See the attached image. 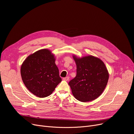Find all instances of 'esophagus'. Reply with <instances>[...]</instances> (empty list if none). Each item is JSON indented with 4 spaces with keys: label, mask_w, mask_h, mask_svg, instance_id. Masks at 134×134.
<instances>
[{
    "label": "esophagus",
    "mask_w": 134,
    "mask_h": 134,
    "mask_svg": "<svg viewBox=\"0 0 134 134\" xmlns=\"http://www.w3.org/2000/svg\"><path fill=\"white\" fill-rule=\"evenodd\" d=\"M63 80L64 81H68V80H69V77H64V78H63Z\"/></svg>",
    "instance_id": "obj_1"
}]
</instances>
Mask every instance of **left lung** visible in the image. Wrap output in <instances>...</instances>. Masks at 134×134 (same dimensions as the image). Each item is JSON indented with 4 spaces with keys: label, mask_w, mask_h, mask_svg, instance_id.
Here are the masks:
<instances>
[{
    "label": "left lung",
    "mask_w": 134,
    "mask_h": 134,
    "mask_svg": "<svg viewBox=\"0 0 134 134\" xmlns=\"http://www.w3.org/2000/svg\"><path fill=\"white\" fill-rule=\"evenodd\" d=\"M77 66V75L70 81L72 93L82 102H90L99 97L105 88L109 73L105 64L98 57L87 56L82 58L73 55Z\"/></svg>",
    "instance_id": "1"
}]
</instances>
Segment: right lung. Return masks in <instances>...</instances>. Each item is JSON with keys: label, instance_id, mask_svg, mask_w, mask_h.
I'll list each match as a JSON object with an SVG mask.
<instances>
[{"label": "right lung", "instance_id": "obj_1", "mask_svg": "<svg viewBox=\"0 0 134 134\" xmlns=\"http://www.w3.org/2000/svg\"><path fill=\"white\" fill-rule=\"evenodd\" d=\"M20 73L27 90L40 98L51 95L62 81L54 54L48 49L29 55L22 64Z\"/></svg>", "mask_w": 134, "mask_h": 134}]
</instances>
